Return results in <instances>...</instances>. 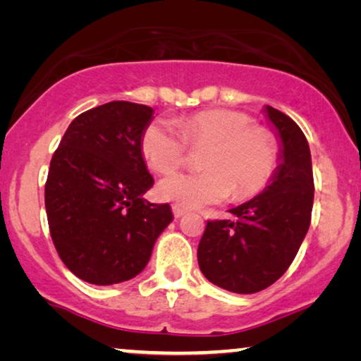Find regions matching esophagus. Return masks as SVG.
Here are the masks:
<instances>
[{"mask_svg":"<svg viewBox=\"0 0 361 361\" xmlns=\"http://www.w3.org/2000/svg\"><path fill=\"white\" fill-rule=\"evenodd\" d=\"M172 214H174L176 219H179V216H182V215L185 214V209H184V207L174 204V205H172Z\"/></svg>","mask_w":361,"mask_h":361,"instance_id":"1","label":"esophagus"}]
</instances>
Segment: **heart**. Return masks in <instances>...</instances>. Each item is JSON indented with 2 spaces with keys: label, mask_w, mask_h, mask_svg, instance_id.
Returning <instances> with one entry per match:
<instances>
[{
  "label": "heart",
  "mask_w": 361,
  "mask_h": 361,
  "mask_svg": "<svg viewBox=\"0 0 361 361\" xmlns=\"http://www.w3.org/2000/svg\"><path fill=\"white\" fill-rule=\"evenodd\" d=\"M180 133L154 121L141 135V154L157 174H170L183 164L188 147H205L199 173L167 176L157 185L161 199L182 207H202L225 200H246L268 185L278 166L273 133L253 125L246 113L209 108L185 116Z\"/></svg>",
  "instance_id": "obj_1"
}]
</instances>
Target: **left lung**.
Here are the masks:
<instances>
[{
    "label": "left lung",
    "instance_id": "1",
    "mask_svg": "<svg viewBox=\"0 0 361 361\" xmlns=\"http://www.w3.org/2000/svg\"><path fill=\"white\" fill-rule=\"evenodd\" d=\"M264 111L279 133L281 164L258 197L209 220L197 259L210 283L236 294H253L276 283L293 263L310 225L314 174L309 142L283 111Z\"/></svg>",
    "mask_w": 361,
    "mask_h": 361
}]
</instances>
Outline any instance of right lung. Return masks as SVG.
I'll return each mask as SVG.
<instances>
[{
  "instance_id": "obj_1",
  "label": "right lung",
  "mask_w": 361,
  "mask_h": 361,
  "mask_svg": "<svg viewBox=\"0 0 361 361\" xmlns=\"http://www.w3.org/2000/svg\"><path fill=\"white\" fill-rule=\"evenodd\" d=\"M152 113L131 102L83 111L51 159L49 231L63 264L90 284H118L140 274L172 221L169 204L142 199L154 182L140 146Z\"/></svg>"
}]
</instances>
